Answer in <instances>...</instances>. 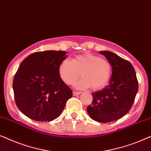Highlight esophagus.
Masks as SVG:
<instances>
[{"mask_svg": "<svg viewBox=\"0 0 151 151\" xmlns=\"http://www.w3.org/2000/svg\"><path fill=\"white\" fill-rule=\"evenodd\" d=\"M82 93V92H78V91H73V95L74 96H78V95H80Z\"/></svg>", "mask_w": 151, "mask_h": 151, "instance_id": "esophagus-1", "label": "esophagus"}]
</instances>
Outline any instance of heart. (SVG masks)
Masks as SVG:
<instances>
[{
	"label": "heart",
	"mask_w": 151,
	"mask_h": 151,
	"mask_svg": "<svg viewBox=\"0 0 151 151\" xmlns=\"http://www.w3.org/2000/svg\"><path fill=\"white\" fill-rule=\"evenodd\" d=\"M58 72L61 79L69 85L73 84L81 75L82 78L76 84L78 88L91 86L93 89H100L109 82L112 67L107 60L86 53L74 57L71 61L63 60L59 66Z\"/></svg>",
	"instance_id": "b5f03b06"
}]
</instances>
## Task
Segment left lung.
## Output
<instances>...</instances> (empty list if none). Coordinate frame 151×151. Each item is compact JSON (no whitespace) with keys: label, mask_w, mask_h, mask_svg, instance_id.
I'll return each instance as SVG.
<instances>
[{"label":"left lung","mask_w":151,"mask_h":151,"mask_svg":"<svg viewBox=\"0 0 151 151\" xmlns=\"http://www.w3.org/2000/svg\"><path fill=\"white\" fill-rule=\"evenodd\" d=\"M111 63L112 76L109 84L93 93V102L86 108L93 120L101 123L120 119L131 109L138 91V81L133 65L109 51H101Z\"/></svg>","instance_id":"8db88e82"}]
</instances>
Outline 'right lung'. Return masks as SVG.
Masks as SVG:
<instances>
[{
  "instance_id": "right-lung-1",
  "label": "right lung",
  "mask_w": 151,
  "mask_h": 151,
  "mask_svg": "<svg viewBox=\"0 0 151 151\" xmlns=\"http://www.w3.org/2000/svg\"><path fill=\"white\" fill-rule=\"evenodd\" d=\"M65 51L35 52L27 57L14 76L13 89L19 110L30 119L52 121L60 115L72 91L59 75Z\"/></svg>"
}]
</instances>
